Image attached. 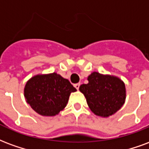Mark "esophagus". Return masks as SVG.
<instances>
[{"label":"esophagus","mask_w":149,"mask_h":149,"mask_svg":"<svg viewBox=\"0 0 149 149\" xmlns=\"http://www.w3.org/2000/svg\"><path fill=\"white\" fill-rule=\"evenodd\" d=\"M79 86H80V83H76V84H74V87H75L77 90H79Z\"/></svg>","instance_id":"obj_1"}]
</instances>
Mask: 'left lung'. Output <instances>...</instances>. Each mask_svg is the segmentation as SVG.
Segmentation results:
<instances>
[{
	"label": "left lung",
	"instance_id": "left-lung-1",
	"mask_svg": "<svg viewBox=\"0 0 149 149\" xmlns=\"http://www.w3.org/2000/svg\"><path fill=\"white\" fill-rule=\"evenodd\" d=\"M87 84L79 91L84 94L90 109L95 115L107 118L114 114L125 101V86L118 77L93 72L88 76Z\"/></svg>",
	"mask_w": 149,
	"mask_h": 149
}]
</instances>
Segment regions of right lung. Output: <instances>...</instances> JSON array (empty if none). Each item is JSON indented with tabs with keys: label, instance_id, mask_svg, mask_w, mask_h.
Here are the masks:
<instances>
[{
	"label": "right lung",
	"instance_id": "obj_1",
	"mask_svg": "<svg viewBox=\"0 0 149 149\" xmlns=\"http://www.w3.org/2000/svg\"><path fill=\"white\" fill-rule=\"evenodd\" d=\"M76 89L57 73L37 74L24 87L26 102L39 114L52 117L66 107L70 93Z\"/></svg>",
	"mask_w": 149,
	"mask_h": 149
}]
</instances>
